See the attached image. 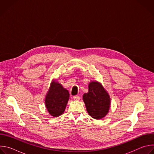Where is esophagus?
I'll list each match as a JSON object with an SVG mask.
<instances>
[{"instance_id": "34e87169", "label": "esophagus", "mask_w": 154, "mask_h": 154, "mask_svg": "<svg viewBox=\"0 0 154 154\" xmlns=\"http://www.w3.org/2000/svg\"><path fill=\"white\" fill-rule=\"evenodd\" d=\"M73 99H74V100H79L80 99V96H77V95H76V96H73Z\"/></svg>"}]
</instances>
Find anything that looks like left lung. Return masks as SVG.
Returning <instances> with one entry per match:
<instances>
[{
    "label": "left lung",
    "instance_id": "1",
    "mask_svg": "<svg viewBox=\"0 0 154 154\" xmlns=\"http://www.w3.org/2000/svg\"><path fill=\"white\" fill-rule=\"evenodd\" d=\"M89 91L85 93L83 99L88 114L96 119H102L108 112L110 98L103 86L98 82L90 83Z\"/></svg>",
    "mask_w": 154,
    "mask_h": 154
}]
</instances>
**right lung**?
<instances>
[{
    "label": "right lung",
    "instance_id": "right-lung-1",
    "mask_svg": "<svg viewBox=\"0 0 154 154\" xmlns=\"http://www.w3.org/2000/svg\"><path fill=\"white\" fill-rule=\"evenodd\" d=\"M69 97V93L67 90L64 88L58 82H52L45 100L49 113L54 117L63 113Z\"/></svg>",
    "mask_w": 154,
    "mask_h": 154
}]
</instances>
